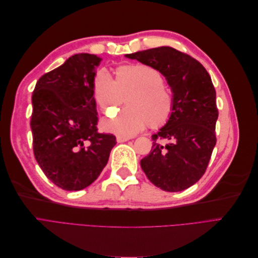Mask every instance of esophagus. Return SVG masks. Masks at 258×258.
<instances>
[{
	"label": "esophagus",
	"instance_id": "obj_1",
	"mask_svg": "<svg viewBox=\"0 0 258 258\" xmlns=\"http://www.w3.org/2000/svg\"><path fill=\"white\" fill-rule=\"evenodd\" d=\"M129 140H130V138H128V137H121V136L117 137V142H118V143L127 142V141H129Z\"/></svg>",
	"mask_w": 258,
	"mask_h": 258
}]
</instances>
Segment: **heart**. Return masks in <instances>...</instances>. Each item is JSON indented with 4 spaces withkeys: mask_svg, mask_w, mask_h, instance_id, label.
I'll return each mask as SVG.
<instances>
[{
    "mask_svg": "<svg viewBox=\"0 0 258 258\" xmlns=\"http://www.w3.org/2000/svg\"><path fill=\"white\" fill-rule=\"evenodd\" d=\"M97 104L111 114L127 98L128 107L102 121V128L121 137H132L151 122L153 127L165 123L173 112V97L163 85L157 69L137 63L117 68L116 81L110 72L101 69L92 84Z\"/></svg>",
    "mask_w": 258,
    "mask_h": 258,
    "instance_id": "1",
    "label": "heart"
}]
</instances>
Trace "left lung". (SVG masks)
Instances as JSON below:
<instances>
[{"instance_id":"1","label":"left lung","mask_w":258,"mask_h":258,"mask_svg":"<svg viewBox=\"0 0 258 258\" xmlns=\"http://www.w3.org/2000/svg\"><path fill=\"white\" fill-rule=\"evenodd\" d=\"M166 77L173 112L152 136V151L141 160L147 178L165 191H181L205 174L216 144V92L205 67L169 46L126 54Z\"/></svg>"}]
</instances>
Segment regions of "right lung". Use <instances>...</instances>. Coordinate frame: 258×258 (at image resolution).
<instances>
[{
    "label": "right lung",
    "instance_id": "obj_1",
    "mask_svg": "<svg viewBox=\"0 0 258 258\" xmlns=\"http://www.w3.org/2000/svg\"><path fill=\"white\" fill-rule=\"evenodd\" d=\"M101 58L76 53L44 74L32 95L31 129L35 159L66 190H81L106 166L116 138L99 134L92 84Z\"/></svg>",
    "mask_w": 258,
    "mask_h": 258
}]
</instances>
